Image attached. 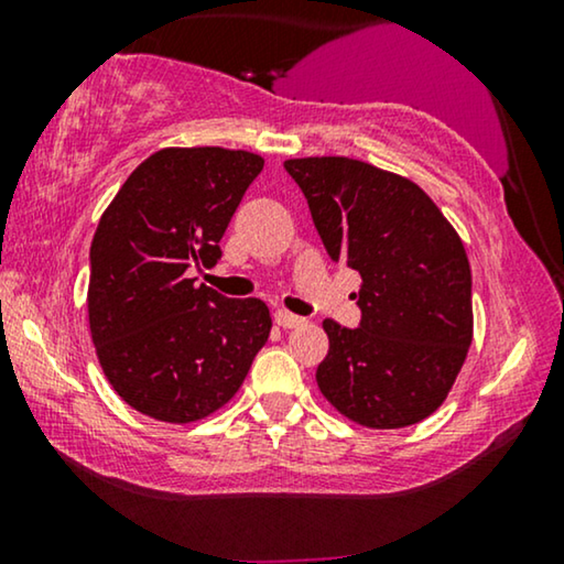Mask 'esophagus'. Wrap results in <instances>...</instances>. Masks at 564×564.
Masks as SVG:
<instances>
[{
  "label": "esophagus",
  "mask_w": 564,
  "mask_h": 564,
  "mask_svg": "<svg viewBox=\"0 0 564 564\" xmlns=\"http://www.w3.org/2000/svg\"><path fill=\"white\" fill-rule=\"evenodd\" d=\"M303 321L305 318L282 311V307H280V311H274V323H276V326H282V328H297V326H303Z\"/></svg>",
  "instance_id": "34e87169"
}]
</instances>
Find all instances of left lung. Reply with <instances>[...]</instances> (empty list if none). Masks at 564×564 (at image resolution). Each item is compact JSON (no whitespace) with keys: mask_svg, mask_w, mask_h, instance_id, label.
<instances>
[{"mask_svg":"<svg viewBox=\"0 0 564 564\" xmlns=\"http://www.w3.org/2000/svg\"><path fill=\"white\" fill-rule=\"evenodd\" d=\"M330 261L361 274L357 328L323 321L315 380L369 429L413 426L444 403L473 341V274L419 184L346 156L290 159Z\"/></svg>","mask_w":564,"mask_h":564,"instance_id":"8db88e82","label":"left lung"}]
</instances>
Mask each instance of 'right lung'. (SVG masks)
<instances>
[{"label":"right lung","instance_id":"1","mask_svg":"<svg viewBox=\"0 0 564 564\" xmlns=\"http://www.w3.org/2000/svg\"><path fill=\"white\" fill-rule=\"evenodd\" d=\"M264 159L228 149H164L128 176L89 249V328L115 392L156 421L189 423L226 405L267 344L261 300L189 280L218 264Z\"/></svg>","mask_w":564,"mask_h":564}]
</instances>
